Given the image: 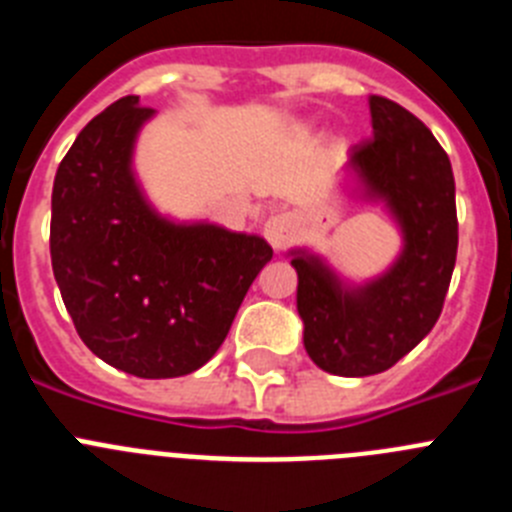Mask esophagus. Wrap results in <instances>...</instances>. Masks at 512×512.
Wrapping results in <instances>:
<instances>
[{
    "label": "esophagus",
    "mask_w": 512,
    "mask_h": 512,
    "mask_svg": "<svg viewBox=\"0 0 512 512\" xmlns=\"http://www.w3.org/2000/svg\"><path fill=\"white\" fill-rule=\"evenodd\" d=\"M300 233V217L292 212H282V215H271L264 223V238L274 251H282L284 246L295 241Z\"/></svg>",
    "instance_id": "esophagus-1"
}]
</instances>
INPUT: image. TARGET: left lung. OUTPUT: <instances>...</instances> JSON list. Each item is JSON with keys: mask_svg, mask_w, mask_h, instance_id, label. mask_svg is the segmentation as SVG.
<instances>
[{"mask_svg": "<svg viewBox=\"0 0 512 512\" xmlns=\"http://www.w3.org/2000/svg\"><path fill=\"white\" fill-rule=\"evenodd\" d=\"M372 138L351 148V194L382 205L400 253L377 277L351 282L307 246L289 248L297 271L302 343L338 377L387 372L423 341L441 315L459 246L451 161L423 122L392 99L369 97Z\"/></svg>", "mask_w": 512, "mask_h": 512, "instance_id": "1", "label": "left lung"}]
</instances>
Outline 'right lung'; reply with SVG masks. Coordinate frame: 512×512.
Returning <instances> with one entry per match:
<instances>
[{
	"mask_svg": "<svg viewBox=\"0 0 512 512\" xmlns=\"http://www.w3.org/2000/svg\"><path fill=\"white\" fill-rule=\"evenodd\" d=\"M153 117L122 97L76 135L53 182L51 261L94 356L133 377L171 379L215 356L274 251L261 235L156 210L135 171Z\"/></svg>",
	"mask_w": 512,
	"mask_h": 512,
	"instance_id": "1",
	"label": "right lung"
}]
</instances>
